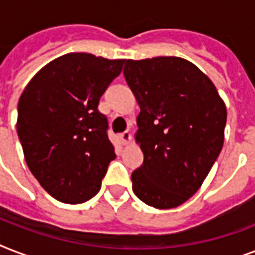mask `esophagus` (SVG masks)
Here are the masks:
<instances>
[{"label":"esophagus","instance_id":"esophagus-1","mask_svg":"<svg viewBox=\"0 0 255 255\" xmlns=\"http://www.w3.org/2000/svg\"><path fill=\"white\" fill-rule=\"evenodd\" d=\"M131 140H132V136L129 132H123L122 135H120V141L124 144V145H127V144L131 143Z\"/></svg>","mask_w":255,"mask_h":255}]
</instances>
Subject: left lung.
Returning <instances> with one entry per match:
<instances>
[{
    "label": "left lung",
    "mask_w": 255,
    "mask_h": 255,
    "mask_svg": "<svg viewBox=\"0 0 255 255\" xmlns=\"http://www.w3.org/2000/svg\"><path fill=\"white\" fill-rule=\"evenodd\" d=\"M123 73L140 107L135 139L144 161L132 172L133 193L156 209L176 208L200 189L221 152L225 103L182 58L127 59Z\"/></svg>",
    "instance_id": "obj_1"
}]
</instances>
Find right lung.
Here are the masks:
<instances>
[{
	"mask_svg": "<svg viewBox=\"0 0 255 255\" xmlns=\"http://www.w3.org/2000/svg\"><path fill=\"white\" fill-rule=\"evenodd\" d=\"M124 62L65 54L39 70L22 92L17 133L26 164L58 201L81 204L94 197L116 157L98 106Z\"/></svg>",
	"mask_w": 255,
	"mask_h": 255,
	"instance_id": "obj_1",
	"label": "right lung"
}]
</instances>
